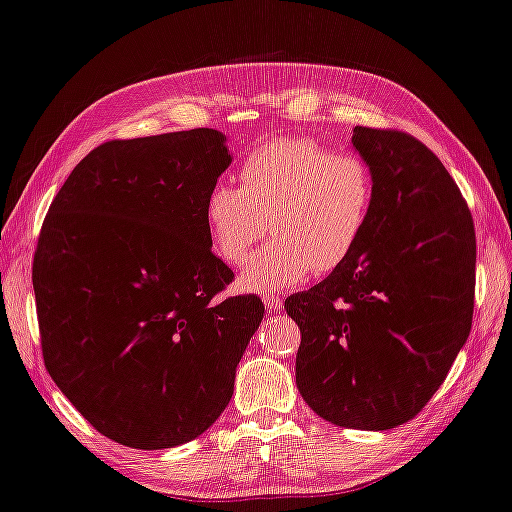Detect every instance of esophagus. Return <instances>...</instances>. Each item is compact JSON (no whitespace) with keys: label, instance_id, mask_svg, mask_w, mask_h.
I'll return each instance as SVG.
<instances>
[{"label":"esophagus","instance_id":"1","mask_svg":"<svg viewBox=\"0 0 512 512\" xmlns=\"http://www.w3.org/2000/svg\"><path fill=\"white\" fill-rule=\"evenodd\" d=\"M263 301H265V307L269 312H281L283 310V298L281 296L267 294V296H263Z\"/></svg>","mask_w":512,"mask_h":512}]
</instances>
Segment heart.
<instances>
[{
    "label": "heart",
    "mask_w": 512,
    "mask_h": 512,
    "mask_svg": "<svg viewBox=\"0 0 512 512\" xmlns=\"http://www.w3.org/2000/svg\"><path fill=\"white\" fill-rule=\"evenodd\" d=\"M243 187L216 182L205 198V225L214 254L240 265L252 254L272 216V240L249 260L240 285L274 294L312 272L341 267L361 243L374 205L368 162L332 151L305 136L260 144L240 165Z\"/></svg>",
    "instance_id": "heart-1"
}]
</instances>
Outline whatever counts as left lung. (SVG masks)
Returning <instances> with one entry per match:
<instances>
[{
  "instance_id": "left-lung-1",
  "label": "left lung",
  "mask_w": 512,
  "mask_h": 512,
  "mask_svg": "<svg viewBox=\"0 0 512 512\" xmlns=\"http://www.w3.org/2000/svg\"><path fill=\"white\" fill-rule=\"evenodd\" d=\"M374 176L361 243L341 267L285 301L301 330L296 385L334 426L390 430L428 406L464 347L475 307V225L426 144L354 127Z\"/></svg>"
}]
</instances>
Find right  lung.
Instances as JSON below:
<instances>
[{
  "mask_svg": "<svg viewBox=\"0 0 512 512\" xmlns=\"http://www.w3.org/2000/svg\"><path fill=\"white\" fill-rule=\"evenodd\" d=\"M231 162L191 129L95 147L53 198L33 256L51 379L104 437L160 450L202 435L263 321L211 252L205 198Z\"/></svg>",
  "mask_w": 512,
  "mask_h": 512,
  "instance_id": "right-lung-1",
  "label": "right lung"
}]
</instances>
